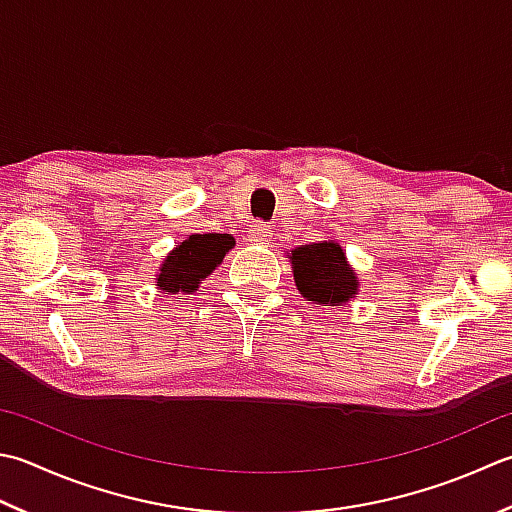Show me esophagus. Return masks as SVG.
<instances>
[{
  "mask_svg": "<svg viewBox=\"0 0 512 512\" xmlns=\"http://www.w3.org/2000/svg\"><path fill=\"white\" fill-rule=\"evenodd\" d=\"M270 228L264 222H255L253 226L248 228V242L250 244H257V246H264L270 242Z\"/></svg>",
  "mask_w": 512,
  "mask_h": 512,
  "instance_id": "34e87169",
  "label": "esophagus"
}]
</instances>
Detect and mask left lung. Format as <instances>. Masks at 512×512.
<instances>
[{
  "label": "left lung",
  "instance_id": "1",
  "mask_svg": "<svg viewBox=\"0 0 512 512\" xmlns=\"http://www.w3.org/2000/svg\"><path fill=\"white\" fill-rule=\"evenodd\" d=\"M295 286L306 302L344 306L359 295V277L337 242H313L288 250Z\"/></svg>",
  "mask_w": 512,
  "mask_h": 512
}]
</instances>
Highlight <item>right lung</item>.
I'll list each match as a JSON object with an SVG mask.
<instances>
[{
    "label": "right lung",
    "mask_w": 512,
    "mask_h": 512,
    "mask_svg": "<svg viewBox=\"0 0 512 512\" xmlns=\"http://www.w3.org/2000/svg\"><path fill=\"white\" fill-rule=\"evenodd\" d=\"M235 239L222 233L190 235L179 242L159 264L155 286L164 295H193L208 275L224 262Z\"/></svg>",
    "instance_id": "obj_1"
}]
</instances>
